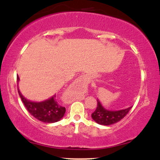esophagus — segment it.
Instances as JSON below:
<instances>
[{
    "label": "esophagus",
    "mask_w": 160,
    "mask_h": 160,
    "mask_svg": "<svg viewBox=\"0 0 160 160\" xmlns=\"http://www.w3.org/2000/svg\"><path fill=\"white\" fill-rule=\"evenodd\" d=\"M76 82L78 84V86L82 88V89H85L86 86L88 85V83L89 82V78L87 75H81L78 78V80H76ZM83 98H80V100H82Z\"/></svg>",
    "instance_id": "esophagus-1"
}]
</instances>
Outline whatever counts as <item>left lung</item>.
<instances>
[{
	"label": "left lung",
	"instance_id": "obj_1",
	"mask_svg": "<svg viewBox=\"0 0 160 160\" xmlns=\"http://www.w3.org/2000/svg\"><path fill=\"white\" fill-rule=\"evenodd\" d=\"M132 108V107L120 111H109L105 109L100 103L98 99H97V108L95 111L92 113V118L97 123L104 126H110L122 120L129 112Z\"/></svg>",
	"mask_w": 160,
	"mask_h": 160
}]
</instances>
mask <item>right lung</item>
Segmentation results:
<instances>
[{"label": "right lung", "mask_w": 160, "mask_h": 160, "mask_svg": "<svg viewBox=\"0 0 160 160\" xmlns=\"http://www.w3.org/2000/svg\"><path fill=\"white\" fill-rule=\"evenodd\" d=\"M19 78L17 77V82H19ZM18 92L28 111L37 120L47 123H52L59 121L65 115V108L58 103L56 95L43 102H34L25 98L19 89Z\"/></svg>", "instance_id": "right-lung-1"}]
</instances>
